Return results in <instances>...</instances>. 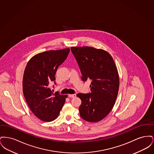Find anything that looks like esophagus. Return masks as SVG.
<instances>
[{
	"instance_id": "34e87169",
	"label": "esophagus",
	"mask_w": 154,
	"mask_h": 154,
	"mask_svg": "<svg viewBox=\"0 0 154 154\" xmlns=\"http://www.w3.org/2000/svg\"><path fill=\"white\" fill-rule=\"evenodd\" d=\"M68 96H69V97L73 98V97H75L76 96V95H75V94H69Z\"/></svg>"
}]
</instances>
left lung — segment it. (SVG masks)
Wrapping results in <instances>:
<instances>
[{
    "label": "left lung",
    "mask_w": 154,
    "mask_h": 154,
    "mask_svg": "<svg viewBox=\"0 0 154 154\" xmlns=\"http://www.w3.org/2000/svg\"><path fill=\"white\" fill-rule=\"evenodd\" d=\"M84 82L91 80V93L78 94L81 104V117L97 122L106 117L114 107L117 97L119 80L117 68L110 54L91 47H72Z\"/></svg>",
    "instance_id": "8db88e82"
}]
</instances>
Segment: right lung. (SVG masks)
<instances>
[{
	"instance_id": "right-lung-1",
	"label": "right lung",
	"mask_w": 154,
	"mask_h": 154,
	"mask_svg": "<svg viewBox=\"0 0 154 154\" xmlns=\"http://www.w3.org/2000/svg\"><path fill=\"white\" fill-rule=\"evenodd\" d=\"M69 51L70 48H65L37 54L30 59L25 67L23 93L30 109L42 121L50 122L55 119L65 102L67 95L59 92L54 94L50 84L55 80L57 69Z\"/></svg>"
}]
</instances>
